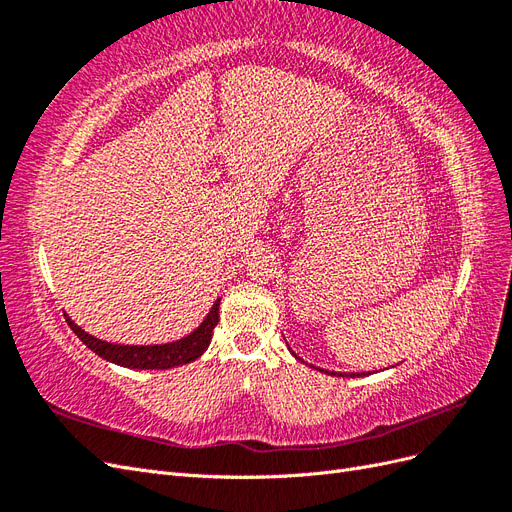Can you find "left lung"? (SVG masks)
Here are the masks:
<instances>
[{
  "mask_svg": "<svg viewBox=\"0 0 512 512\" xmlns=\"http://www.w3.org/2000/svg\"><path fill=\"white\" fill-rule=\"evenodd\" d=\"M290 350V348H288ZM292 352V350H290ZM292 356H294V359H299V356L297 354H294L292 352ZM301 361V359H299ZM316 369V367H314ZM320 371H324V374H331V376H339V378H361V376H367V374H363V371H361V374H359V371H356V374H344V371H327V369H320Z\"/></svg>",
  "mask_w": 512,
  "mask_h": 512,
  "instance_id": "left-lung-1",
  "label": "left lung"
}]
</instances>
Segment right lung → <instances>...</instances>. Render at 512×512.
<instances>
[{
	"mask_svg": "<svg viewBox=\"0 0 512 512\" xmlns=\"http://www.w3.org/2000/svg\"><path fill=\"white\" fill-rule=\"evenodd\" d=\"M220 301L222 299L213 303L205 320L200 322L190 335H185L177 339V342H168V344H151V346L111 344V342H104V339L89 335L68 314H66V320L70 324V329L76 333V337H79L89 350H94L108 363H115L128 369H173L185 363H192L205 354V350L211 344L215 324L220 320Z\"/></svg>",
	"mask_w": 512,
	"mask_h": 512,
	"instance_id": "add662e5",
	"label": "right lung"
}]
</instances>
